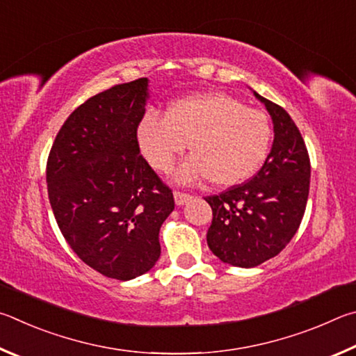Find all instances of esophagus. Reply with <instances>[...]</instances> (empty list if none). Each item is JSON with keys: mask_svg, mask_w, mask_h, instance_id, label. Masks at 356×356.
Returning a JSON list of instances; mask_svg holds the SVG:
<instances>
[{"mask_svg": "<svg viewBox=\"0 0 356 356\" xmlns=\"http://www.w3.org/2000/svg\"><path fill=\"white\" fill-rule=\"evenodd\" d=\"M173 197H175V203H177L178 207H181V204L188 203L192 198L191 194H186V192H181V191H175Z\"/></svg>", "mask_w": 356, "mask_h": 356, "instance_id": "obj_1", "label": "esophagus"}]
</instances>
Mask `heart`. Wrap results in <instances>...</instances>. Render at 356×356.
<instances>
[{
  "instance_id": "b5f03b06",
  "label": "heart",
  "mask_w": 356,
  "mask_h": 356,
  "mask_svg": "<svg viewBox=\"0 0 356 356\" xmlns=\"http://www.w3.org/2000/svg\"><path fill=\"white\" fill-rule=\"evenodd\" d=\"M270 136L264 112L245 108L223 92L178 99L164 118L148 114L137 128L140 152L154 170L170 172L189 143L192 156L179 167V181L194 183L208 177L211 184L220 188L245 181L258 170Z\"/></svg>"
}]
</instances>
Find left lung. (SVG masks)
Listing matches in <instances>:
<instances>
[{
    "mask_svg": "<svg viewBox=\"0 0 356 356\" xmlns=\"http://www.w3.org/2000/svg\"><path fill=\"white\" fill-rule=\"evenodd\" d=\"M275 139L252 179L219 195L204 197L213 209L207 241L217 258L254 267L283 250L300 227L309 194L311 162L297 124L282 106L264 97Z\"/></svg>",
    "mask_w": 356,
    "mask_h": 356,
    "instance_id": "1",
    "label": "left lung"
}]
</instances>
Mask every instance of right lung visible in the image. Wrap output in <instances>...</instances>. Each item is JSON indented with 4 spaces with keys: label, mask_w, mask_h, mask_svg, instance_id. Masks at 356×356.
Masks as SVG:
<instances>
[{
    "label": "right lung",
    "mask_w": 356,
    "mask_h": 356,
    "mask_svg": "<svg viewBox=\"0 0 356 356\" xmlns=\"http://www.w3.org/2000/svg\"><path fill=\"white\" fill-rule=\"evenodd\" d=\"M147 78L115 84L78 106L47 161L48 198L72 250L108 278L127 282L159 259L172 189L140 154Z\"/></svg>",
    "instance_id": "obj_1"
}]
</instances>
